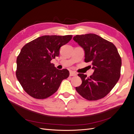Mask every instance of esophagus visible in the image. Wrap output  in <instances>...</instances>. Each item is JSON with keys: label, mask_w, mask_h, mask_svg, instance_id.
<instances>
[{"label": "esophagus", "mask_w": 134, "mask_h": 134, "mask_svg": "<svg viewBox=\"0 0 134 134\" xmlns=\"http://www.w3.org/2000/svg\"><path fill=\"white\" fill-rule=\"evenodd\" d=\"M77 74H76V73L75 72H74V71H70V76H76Z\"/></svg>", "instance_id": "esophagus-1"}]
</instances>
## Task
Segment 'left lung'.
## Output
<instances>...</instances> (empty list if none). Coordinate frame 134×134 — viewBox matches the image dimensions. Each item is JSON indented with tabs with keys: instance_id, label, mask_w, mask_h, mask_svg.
<instances>
[{
	"instance_id": "left-lung-1",
	"label": "left lung",
	"mask_w": 134,
	"mask_h": 134,
	"mask_svg": "<svg viewBox=\"0 0 134 134\" xmlns=\"http://www.w3.org/2000/svg\"><path fill=\"white\" fill-rule=\"evenodd\" d=\"M74 41L85 52L86 63L92 64L94 71L90 77L78 74L82 83L76 91L88 100H96L107 96L120 77L121 58L114 44L93 34L76 35Z\"/></svg>"
}]
</instances>
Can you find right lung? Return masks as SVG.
Instances as JSON below:
<instances>
[{
  "label": "right lung",
  "mask_w": 134,
  "mask_h": 134,
  "mask_svg": "<svg viewBox=\"0 0 134 134\" xmlns=\"http://www.w3.org/2000/svg\"><path fill=\"white\" fill-rule=\"evenodd\" d=\"M72 35H45L24 46L17 59L16 76L25 91L33 98L44 99L55 93L63 80L69 76L66 69L59 70L51 60L59 56L60 48Z\"/></svg>",
  "instance_id": "add662e5"
}]
</instances>
